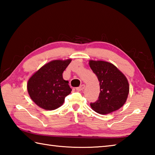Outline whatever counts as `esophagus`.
<instances>
[{
	"label": "esophagus",
	"instance_id": "esophagus-1",
	"mask_svg": "<svg viewBox=\"0 0 155 155\" xmlns=\"http://www.w3.org/2000/svg\"><path fill=\"white\" fill-rule=\"evenodd\" d=\"M85 85H84V84H83V85H81V86H79L78 87H77V90L80 91H83L84 89H85Z\"/></svg>",
	"mask_w": 155,
	"mask_h": 155
}]
</instances>
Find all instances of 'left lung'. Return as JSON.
<instances>
[{
	"mask_svg": "<svg viewBox=\"0 0 155 155\" xmlns=\"http://www.w3.org/2000/svg\"><path fill=\"white\" fill-rule=\"evenodd\" d=\"M89 65L99 81L98 100L90 106L94 111L105 115L124 105L129 93V84L125 75L111 63L90 60Z\"/></svg>",
	"mask_w": 155,
	"mask_h": 155,
	"instance_id": "1",
	"label": "left lung"
}]
</instances>
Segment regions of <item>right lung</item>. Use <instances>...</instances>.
<instances>
[{
    "instance_id": "add662e5",
    "label": "right lung",
    "mask_w": 155,
    "mask_h": 155,
    "mask_svg": "<svg viewBox=\"0 0 155 155\" xmlns=\"http://www.w3.org/2000/svg\"><path fill=\"white\" fill-rule=\"evenodd\" d=\"M71 59L52 60L44 64L31 75L27 83V91L31 100L40 108L54 110L61 107L65 98L71 93L63 72Z\"/></svg>"
}]
</instances>
